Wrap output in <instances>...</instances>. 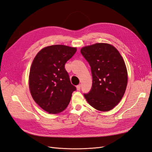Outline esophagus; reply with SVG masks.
<instances>
[{
	"instance_id": "esophagus-1",
	"label": "esophagus",
	"mask_w": 152,
	"mask_h": 152,
	"mask_svg": "<svg viewBox=\"0 0 152 152\" xmlns=\"http://www.w3.org/2000/svg\"><path fill=\"white\" fill-rule=\"evenodd\" d=\"M80 88H81V85L80 84H79L77 86V89L78 91H80Z\"/></svg>"
}]
</instances>
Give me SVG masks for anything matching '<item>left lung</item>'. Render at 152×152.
Here are the masks:
<instances>
[{
  "mask_svg": "<svg viewBox=\"0 0 152 152\" xmlns=\"http://www.w3.org/2000/svg\"><path fill=\"white\" fill-rule=\"evenodd\" d=\"M80 53L89 63L93 85L84 94L89 104L99 111L107 112L120 102L127 84L124 59L113 45L97 43L82 48Z\"/></svg>",
  "mask_w": 152,
  "mask_h": 152,
  "instance_id": "obj_1",
  "label": "left lung"
}]
</instances>
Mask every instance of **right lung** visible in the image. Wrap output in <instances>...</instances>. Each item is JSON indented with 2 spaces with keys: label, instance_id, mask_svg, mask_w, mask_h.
<instances>
[{
  "label": "right lung",
  "instance_id": "right-lung-1",
  "mask_svg": "<svg viewBox=\"0 0 152 152\" xmlns=\"http://www.w3.org/2000/svg\"><path fill=\"white\" fill-rule=\"evenodd\" d=\"M77 51L75 48L54 45L40 50L31 64L29 87L32 98L49 113H58L70 102L76 87L71 84L65 65Z\"/></svg>",
  "mask_w": 152,
  "mask_h": 152
}]
</instances>
